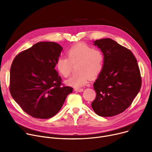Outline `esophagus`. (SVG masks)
Instances as JSON below:
<instances>
[{"label": "esophagus", "instance_id": "obj_1", "mask_svg": "<svg viewBox=\"0 0 152 152\" xmlns=\"http://www.w3.org/2000/svg\"><path fill=\"white\" fill-rule=\"evenodd\" d=\"M75 90L77 92H82L83 91V88H75Z\"/></svg>", "mask_w": 152, "mask_h": 152}]
</instances>
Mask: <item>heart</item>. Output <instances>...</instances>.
Listing matches in <instances>:
<instances>
[{
    "label": "heart",
    "instance_id": "1",
    "mask_svg": "<svg viewBox=\"0 0 152 152\" xmlns=\"http://www.w3.org/2000/svg\"><path fill=\"white\" fill-rule=\"evenodd\" d=\"M66 56L67 58H58L55 66L58 72L64 77L69 76L73 66H76L77 73L67 81L74 87L79 88L86 85L88 77L96 78L103 70L104 55L98 49L79 43L67 51Z\"/></svg>",
    "mask_w": 152,
    "mask_h": 152
}]
</instances>
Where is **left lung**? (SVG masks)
I'll return each instance as SVG.
<instances>
[{
  "instance_id": "left-lung-1",
  "label": "left lung",
  "mask_w": 152,
  "mask_h": 152,
  "mask_svg": "<svg viewBox=\"0 0 152 152\" xmlns=\"http://www.w3.org/2000/svg\"><path fill=\"white\" fill-rule=\"evenodd\" d=\"M104 55L103 68L93 86L96 92L91 106L96 114L112 117L131 105L141 86L137 61L132 52L111 38L94 41Z\"/></svg>"
}]
</instances>
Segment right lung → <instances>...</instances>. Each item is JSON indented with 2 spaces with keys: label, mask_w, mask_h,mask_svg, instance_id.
Returning a JSON list of instances; mask_svg holds the SVG:
<instances>
[{
  "label": "right lung",
  "mask_w": 152,
  "mask_h": 152,
  "mask_svg": "<svg viewBox=\"0 0 152 152\" xmlns=\"http://www.w3.org/2000/svg\"><path fill=\"white\" fill-rule=\"evenodd\" d=\"M62 48L43 41L19 53L10 69V91L14 100L32 117L47 119L61 110L73 88L62 83L55 69Z\"/></svg>",
  "instance_id": "add662e5"
}]
</instances>
